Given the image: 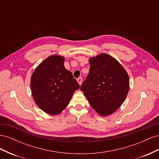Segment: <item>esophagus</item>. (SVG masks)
<instances>
[{
	"instance_id": "1",
	"label": "esophagus",
	"mask_w": 159,
	"mask_h": 159,
	"mask_svg": "<svg viewBox=\"0 0 159 159\" xmlns=\"http://www.w3.org/2000/svg\"><path fill=\"white\" fill-rule=\"evenodd\" d=\"M78 80V83H79L80 85H81V83H82V78H81V77H80V78H78V80Z\"/></svg>"
}]
</instances>
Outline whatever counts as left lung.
<instances>
[{
	"label": "left lung",
	"instance_id": "1",
	"mask_svg": "<svg viewBox=\"0 0 159 159\" xmlns=\"http://www.w3.org/2000/svg\"><path fill=\"white\" fill-rule=\"evenodd\" d=\"M89 64V74L80 89L95 111L107 116L117 110L125 99L129 75L119 61L107 54L91 57Z\"/></svg>",
	"mask_w": 159,
	"mask_h": 159
}]
</instances>
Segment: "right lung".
<instances>
[{
	"mask_svg": "<svg viewBox=\"0 0 159 159\" xmlns=\"http://www.w3.org/2000/svg\"><path fill=\"white\" fill-rule=\"evenodd\" d=\"M64 57L49 56L38 66L31 77L30 86L36 105L50 115H57L68 105L80 88L72 73L65 68Z\"/></svg>",
	"mask_w": 159,
	"mask_h": 159,
	"instance_id": "right-lung-1",
	"label": "right lung"
}]
</instances>
